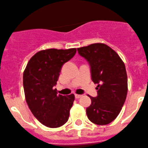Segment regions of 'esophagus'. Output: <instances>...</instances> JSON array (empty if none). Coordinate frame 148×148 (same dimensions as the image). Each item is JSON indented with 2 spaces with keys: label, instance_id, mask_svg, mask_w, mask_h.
I'll use <instances>...</instances> for the list:
<instances>
[{
  "label": "esophagus",
  "instance_id": "obj_1",
  "mask_svg": "<svg viewBox=\"0 0 148 148\" xmlns=\"http://www.w3.org/2000/svg\"><path fill=\"white\" fill-rule=\"evenodd\" d=\"M82 96V95H79V94H75V98L76 99H79Z\"/></svg>",
  "mask_w": 148,
  "mask_h": 148
}]
</instances>
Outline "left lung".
<instances>
[{
    "instance_id": "left-lung-1",
    "label": "left lung",
    "mask_w": 148,
    "mask_h": 148,
    "mask_svg": "<svg viewBox=\"0 0 148 148\" xmlns=\"http://www.w3.org/2000/svg\"><path fill=\"white\" fill-rule=\"evenodd\" d=\"M90 68L91 79L97 84V96L86 109L88 118L97 125H107L119 114L128 91L125 66L115 51L104 44H93L77 49Z\"/></svg>"
}]
</instances>
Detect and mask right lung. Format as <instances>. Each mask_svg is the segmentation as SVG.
I'll use <instances>...</instances> for the list:
<instances>
[{
	"label": "right lung",
	"instance_id": "1",
	"mask_svg": "<svg viewBox=\"0 0 148 148\" xmlns=\"http://www.w3.org/2000/svg\"><path fill=\"white\" fill-rule=\"evenodd\" d=\"M75 48L49 49L36 53L23 74L25 100L35 118L43 125L58 128L69 120L74 95H58L57 84L63 64L76 54Z\"/></svg>",
	"mask_w": 148,
	"mask_h": 148
}]
</instances>
